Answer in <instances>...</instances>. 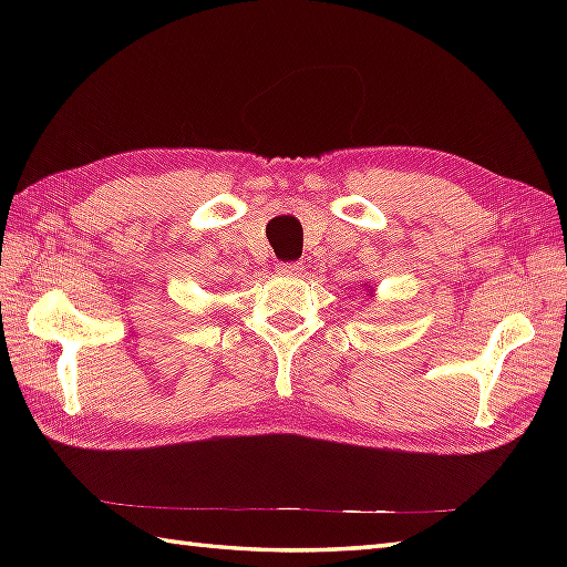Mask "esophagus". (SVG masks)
<instances>
[{
  "instance_id": "esophagus-1",
  "label": "esophagus",
  "mask_w": 567,
  "mask_h": 567,
  "mask_svg": "<svg viewBox=\"0 0 567 567\" xmlns=\"http://www.w3.org/2000/svg\"><path fill=\"white\" fill-rule=\"evenodd\" d=\"M277 272L285 277H297L302 272V262H277Z\"/></svg>"
}]
</instances>
